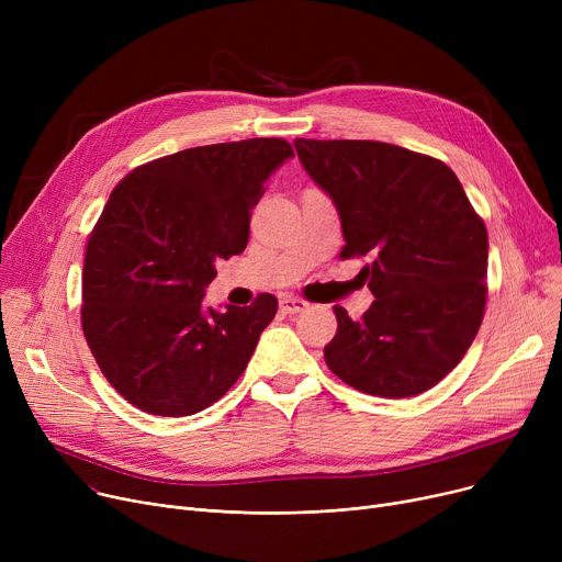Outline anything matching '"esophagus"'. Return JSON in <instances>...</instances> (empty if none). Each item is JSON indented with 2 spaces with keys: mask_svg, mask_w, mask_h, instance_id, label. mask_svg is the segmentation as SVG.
<instances>
[{
  "mask_svg": "<svg viewBox=\"0 0 562 562\" xmlns=\"http://www.w3.org/2000/svg\"><path fill=\"white\" fill-rule=\"evenodd\" d=\"M307 301L305 299H299V296H282L280 299V310L284 312V314H299V312H303V310H307Z\"/></svg>",
  "mask_w": 562,
  "mask_h": 562,
  "instance_id": "34e87169",
  "label": "esophagus"
}]
</instances>
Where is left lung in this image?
<instances>
[{
    "label": "left lung",
    "mask_w": 562,
    "mask_h": 562,
    "mask_svg": "<svg viewBox=\"0 0 562 562\" xmlns=\"http://www.w3.org/2000/svg\"><path fill=\"white\" fill-rule=\"evenodd\" d=\"M312 180L341 218V259L375 296L360 321L335 305L330 371L371 396H417L451 373L474 341L487 301V229L456 172L380 140L296 138Z\"/></svg>",
    "instance_id": "8db88e82"
}]
</instances>
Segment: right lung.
<instances>
[{
    "label": "right lung",
    "instance_id": "right-lung-1",
    "mask_svg": "<svg viewBox=\"0 0 562 562\" xmlns=\"http://www.w3.org/2000/svg\"><path fill=\"white\" fill-rule=\"evenodd\" d=\"M289 157L284 138L189 147L134 168L86 244L81 328L111 387L157 417L210 407L246 371L278 312L202 307L214 261L246 250L250 210Z\"/></svg>",
    "mask_w": 562,
    "mask_h": 562
}]
</instances>
